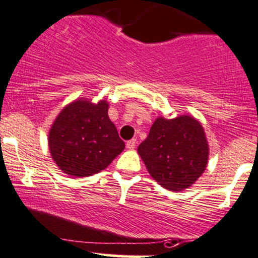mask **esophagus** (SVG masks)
<instances>
[{"mask_svg": "<svg viewBox=\"0 0 258 258\" xmlns=\"http://www.w3.org/2000/svg\"><path fill=\"white\" fill-rule=\"evenodd\" d=\"M135 147H137V139H132L129 142H126V148L129 150H133V149H135Z\"/></svg>", "mask_w": 258, "mask_h": 258, "instance_id": "obj_1", "label": "esophagus"}]
</instances>
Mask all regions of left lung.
<instances>
[{"instance_id":"obj_1","label":"left lung","mask_w":258,"mask_h":258,"mask_svg":"<svg viewBox=\"0 0 258 258\" xmlns=\"http://www.w3.org/2000/svg\"><path fill=\"white\" fill-rule=\"evenodd\" d=\"M150 176L163 187L182 191L208 166L209 145L200 121L190 115L159 116L138 147Z\"/></svg>"}]
</instances>
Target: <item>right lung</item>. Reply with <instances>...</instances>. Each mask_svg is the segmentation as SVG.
Wrapping results in <instances>:
<instances>
[{
	"label": "right lung",
	"instance_id": "1",
	"mask_svg": "<svg viewBox=\"0 0 258 258\" xmlns=\"http://www.w3.org/2000/svg\"><path fill=\"white\" fill-rule=\"evenodd\" d=\"M107 100L97 104L77 99L53 121L48 135L52 159L64 174L86 177L100 172L124 150L125 144L108 116Z\"/></svg>",
	"mask_w": 258,
	"mask_h": 258
}]
</instances>
